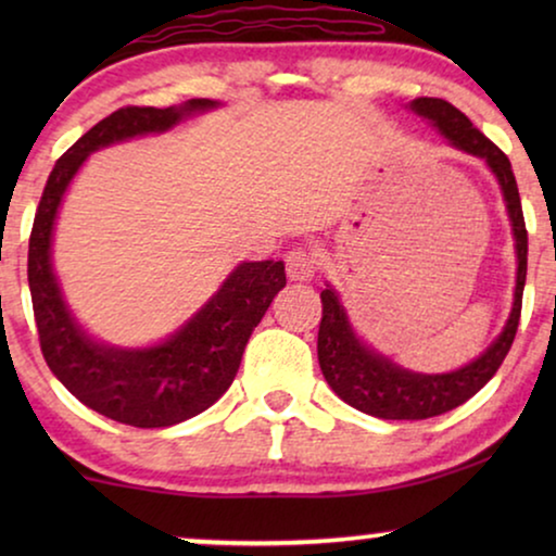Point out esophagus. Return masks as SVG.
I'll list each match as a JSON object with an SVG mask.
<instances>
[{
  "label": "esophagus",
  "mask_w": 556,
  "mask_h": 556,
  "mask_svg": "<svg viewBox=\"0 0 556 556\" xmlns=\"http://www.w3.org/2000/svg\"><path fill=\"white\" fill-rule=\"evenodd\" d=\"M286 273L291 280H311L316 273V255L308 248H295L286 255Z\"/></svg>",
  "instance_id": "34e87169"
}]
</instances>
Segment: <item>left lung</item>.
<instances>
[{
    "label": "left lung",
    "mask_w": 556,
    "mask_h": 556,
    "mask_svg": "<svg viewBox=\"0 0 556 556\" xmlns=\"http://www.w3.org/2000/svg\"><path fill=\"white\" fill-rule=\"evenodd\" d=\"M409 111L428 121L432 128H438V134L451 141V147L483 159L485 166L493 172L501 194H504L508 223H511L514 232L516 286L511 314H508L498 337L473 362L463 364L453 371H443V375H422V371L405 369L394 364L390 356L371 349L354 331L339 293L331 286L324 288V316L321 326H318V364H321L326 382L346 405L371 417H382V420H428V417L443 415L473 397L496 375L501 362L506 359L508 349L514 344L521 316L523 283H527V225H523L519 187H516L508 156L470 124L466 113H460L443 98H415L409 103Z\"/></svg>",
    "instance_id": "1"
}]
</instances>
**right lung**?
Returning <instances> with one entry per match:
<instances>
[{
    "label": "right lung",
    "mask_w": 556,
    "mask_h": 556,
    "mask_svg": "<svg viewBox=\"0 0 556 556\" xmlns=\"http://www.w3.org/2000/svg\"><path fill=\"white\" fill-rule=\"evenodd\" d=\"M219 105L210 98H192L169 109L128 105L98 121L58 159L29 235L27 280L45 362L83 405L134 428H169L223 397L238 375L250 333L286 286V265L242 261L212 299L164 341L151 346L105 344L83 329L52 268L58 212L75 174L93 151L164 134Z\"/></svg>",
    "instance_id": "1"
}]
</instances>
